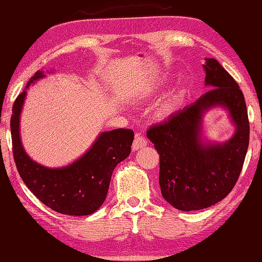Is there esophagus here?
<instances>
[{
	"instance_id": "34e87169",
	"label": "esophagus",
	"mask_w": 262,
	"mask_h": 262,
	"mask_svg": "<svg viewBox=\"0 0 262 262\" xmlns=\"http://www.w3.org/2000/svg\"><path fill=\"white\" fill-rule=\"evenodd\" d=\"M146 145H147V141L145 140L144 137L136 136L135 140H134V143H133L132 147H133V151H137V150H140L141 147H144Z\"/></svg>"
}]
</instances>
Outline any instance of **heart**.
Here are the masks:
<instances>
[{
  "label": "heart",
  "mask_w": 262,
  "mask_h": 262,
  "mask_svg": "<svg viewBox=\"0 0 262 262\" xmlns=\"http://www.w3.org/2000/svg\"><path fill=\"white\" fill-rule=\"evenodd\" d=\"M169 79H170V78H169V76H167V75L161 76L160 78H158L157 80L153 81L151 86L148 87V92H150V93H155V92H159V91L163 90L168 85ZM184 94H185V93H184V90H182V89H178L176 91H173L171 95H170V97H169L166 103L163 104L162 110L167 112V114H170V112L175 110L176 107L178 106V104L183 101Z\"/></svg>",
  "instance_id": "1"
}]
</instances>
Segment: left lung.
<instances>
[{
    "instance_id": "left-lung-1",
    "label": "left lung",
    "mask_w": 262,
    "mask_h": 262,
    "mask_svg": "<svg viewBox=\"0 0 262 262\" xmlns=\"http://www.w3.org/2000/svg\"><path fill=\"white\" fill-rule=\"evenodd\" d=\"M204 60V85L213 89L146 133L160 156L162 196L182 211L206 209L226 198L242 171L249 147L250 126L242 91L216 59ZM217 106L229 112L235 129L223 143L203 137V117Z\"/></svg>"
}]
</instances>
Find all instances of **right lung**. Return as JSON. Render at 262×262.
Here are the masks:
<instances>
[{
    "mask_svg": "<svg viewBox=\"0 0 262 262\" xmlns=\"http://www.w3.org/2000/svg\"><path fill=\"white\" fill-rule=\"evenodd\" d=\"M44 77V71L38 70L14 101L10 127L15 166L26 186L45 206L62 214L87 216L103 204L114 169L129 156L134 132L125 128L102 132L83 156L63 167L50 168L34 161L20 137V116L27 89Z\"/></svg>",
    "mask_w": 262,
    "mask_h": 262,
    "instance_id": "obj_1",
    "label": "right lung"
}]
</instances>
